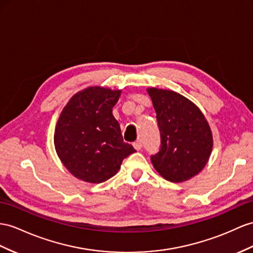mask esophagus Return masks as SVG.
<instances>
[{
  "label": "esophagus",
  "mask_w": 253,
  "mask_h": 253,
  "mask_svg": "<svg viewBox=\"0 0 253 253\" xmlns=\"http://www.w3.org/2000/svg\"><path fill=\"white\" fill-rule=\"evenodd\" d=\"M133 147L135 148L137 151H140L142 148V141L141 140H137L133 142Z\"/></svg>",
  "instance_id": "esophagus-1"
}]
</instances>
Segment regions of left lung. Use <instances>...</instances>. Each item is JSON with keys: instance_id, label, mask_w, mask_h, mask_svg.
I'll use <instances>...</instances> for the list:
<instances>
[{"instance_id": "obj_1", "label": "left lung", "mask_w": 253, "mask_h": 253, "mask_svg": "<svg viewBox=\"0 0 253 253\" xmlns=\"http://www.w3.org/2000/svg\"><path fill=\"white\" fill-rule=\"evenodd\" d=\"M147 92L160 131V148L151 156L152 164L167 180H188L210 158L212 135L209 123L200 109L180 94L154 87Z\"/></svg>"}]
</instances>
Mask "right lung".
<instances>
[{
  "mask_svg": "<svg viewBox=\"0 0 253 253\" xmlns=\"http://www.w3.org/2000/svg\"><path fill=\"white\" fill-rule=\"evenodd\" d=\"M121 90L88 87L71 97L57 121V155L77 178L103 183L118 173L122 161L135 152L123 140L112 108Z\"/></svg>",
  "mask_w": 253,
  "mask_h": 253,
  "instance_id": "1",
  "label": "right lung"
}]
</instances>
